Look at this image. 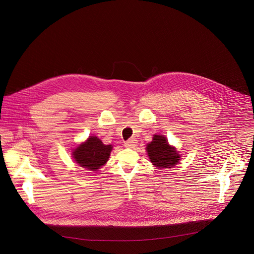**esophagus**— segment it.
<instances>
[{
	"label": "esophagus",
	"instance_id": "1",
	"mask_svg": "<svg viewBox=\"0 0 254 254\" xmlns=\"http://www.w3.org/2000/svg\"><path fill=\"white\" fill-rule=\"evenodd\" d=\"M137 143H138V142H137L136 139L131 138V139H128V140L125 143V146H126V147H128V148H132L135 145H137Z\"/></svg>",
	"mask_w": 254,
	"mask_h": 254
}]
</instances>
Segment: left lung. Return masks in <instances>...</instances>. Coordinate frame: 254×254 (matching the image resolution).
Instances as JSON below:
<instances>
[{
	"mask_svg": "<svg viewBox=\"0 0 254 254\" xmlns=\"http://www.w3.org/2000/svg\"><path fill=\"white\" fill-rule=\"evenodd\" d=\"M146 151L151 163L158 169L172 168L180 160L176 149L162 135H154L153 141L146 145Z\"/></svg>",
	"mask_w": 254,
	"mask_h": 254,
	"instance_id": "obj_1",
	"label": "left lung"
}]
</instances>
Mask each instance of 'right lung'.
<instances>
[{"mask_svg":"<svg viewBox=\"0 0 254 254\" xmlns=\"http://www.w3.org/2000/svg\"><path fill=\"white\" fill-rule=\"evenodd\" d=\"M111 149V145H104L99 138L91 136L73 151V158L81 167L96 170L107 163Z\"/></svg>","mask_w":254,"mask_h":254,"instance_id":"right-lung-1","label":"right lung"}]
</instances>
